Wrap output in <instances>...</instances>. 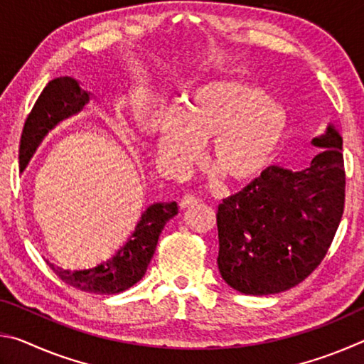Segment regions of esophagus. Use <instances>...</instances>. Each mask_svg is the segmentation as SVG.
<instances>
[{
    "instance_id": "obj_1",
    "label": "esophagus",
    "mask_w": 364,
    "mask_h": 364,
    "mask_svg": "<svg viewBox=\"0 0 364 364\" xmlns=\"http://www.w3.org/2000/svg\"><path fill=\"white\" fill-rule=\"evenodd\" d=\"M199 202H200L199 197L191 196V194H186V196H183V197H181V200H180V207H181V208H186V207H191V205L199 204Z\"/></svg>"
}]
</instances>
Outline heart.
<instances>
[{
	"instance_id": "b5f03b06",
	"label": "heart",
	"mask_w": 364,
	"mask_h": 364,
	"mask_svg": "<svg viewBox=\"0 0 364 364\" xmlns=\"http://www.w3.org/2000/svg\"><path fill=\"white\" fill-rule=\"evenodd\" d=\"M289 117L278 101L255 85L208 83L186 96L180 119L171 115L160 128L157 151L171 170H181L210 141L208 160L231 184L260 178L286 143Z\"/></svg>"
}]
</instances>
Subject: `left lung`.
<instances>
[{"label": "left lung", "instance_id": "left-lung-1", "mask_svg": "<svg viewBox=\"0 0 364 364\" xmlns=\"http://www.w3.org/2000/svg\"><path fill=\"white\" fill-rule=\"evenodd\" d=\"M310 167H269L218 205V269L247 295L287 291L313 273L334 239L345 204L342 136L334 125L313 138Z\"/></svg>", "mask_w": 364, "mask_h": 364}]
</instances>
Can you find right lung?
<instances>
[{
	"instance_id": "obj_1",
	"label": "right lung",
	"mask_w": 364,
	"mask_h": 364,
	"mask_svg": "<svg viewBox=\"0 0 364 364\" xmlns=\"http://www.w3.org/2000/svg\"><path fill=\"white\" fill-rule=\"evenodd\" d=\"M90 100L91 95L72 77L54 78L45 86L23 125L19 146L21 170H26L46 134L58 123L83 110ZM176 213V202H157L149 205L141 215L128 241L91 268L72 271L48 260L46 263L59 279L78 291L106 295L123 292L143 278L156 252L160 232Z\"/></svg>"
}]
</instances>
